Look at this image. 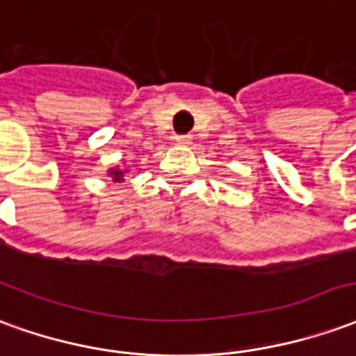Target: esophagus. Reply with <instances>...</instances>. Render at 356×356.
Returning a JSON list of instances; mask_svg holds the SVG:
<instances>
[{
	"label": "esophagus",
	"instance_id": "obj_1",
	"mask_svg": "<svg viewBox=\"0 0 356 356\" xmlns=\"http://www.w3.org/2000/svg\"><path fill=\"white\" fill-rule=\"evenodd\" d=\"M191 138H193L191 135H177V136H175V143H177V144H191Z\"/></svg>",
	"mask_w": 356,
	"mask_h": 356
}]
</instances>
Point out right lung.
I'll return each instance as SVG.
<instances>
[{
  "mask_svg": "<svg viewBox=\"0 0 356 356\" xmlns=\"http://www.w3.org/2000/svg\"><path fill=\"white\" fill-rule=\"evenodd\" d=\"M123 175H125V171L119 170V168H115V170H109V177H113V181H115V183L123 181Z\"/></svg>",
  "mask_w": 356,
  "mask_h": 356,
  "instance_id": "obj_1",
  "label": "right lung"
}]
</instances>
